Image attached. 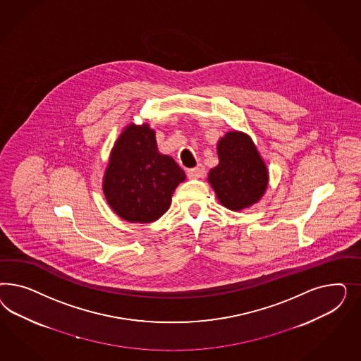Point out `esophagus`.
Returning a JSON list of instances; mask_svg holds the SVG:
<instances>
[{
	"instance_id": "obj_1",
	"label": "esophagus",
	"mask_w": 361,
	"mask_h": 361,
	"mask_svg": "<svg viewBox=\"0 0 361 361\" xmlns=\"http://www.w3.org/2000/svg\"><path fill=\"white\" fill-rule=\"evenodd\" d=\"M186 173H188L189 178H200V177L205 175V166L202 164H198L192 169H188Z\"/></svg>"
}]
</instances>
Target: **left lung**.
Masks as SVG:
<instances>
[{
    "instance_id": "left-lung-1",
    "label": "left lung",
    "mask_w": 361,
    "mask_h": 361,
    "mask_svg": "<svg viewBox=\"0 0 361 361\" xmlns=\"http://www.w3.org/2000/svg\"><path fill=\"white\" fill-rule=\"evenodd\" d=\"M219 164L209 172V183L219 202L230 210L249 208L263 196L269 175L252 139L228 132L217 145Z\"/></svg>"
}]
</instances>
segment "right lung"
Returning a JSON list of instances; mask_svg holds the SVG:
<instances>
[{
	"label": "right lung",
	"mask_w": 361,
	"mask_h": 361,
	"mask_svg": "<svg viewBox=\"0 0 361 361\" xmlns=\"http://www.w3.org/2000/svg\"><path fill=\"white\" fill-rule=\"evenodd\" d=\"M184 180L175 160L157 152L154 131L131 124L112 149L103 192L121 219L148 224L169 209L176 186Z\"/></svg>",
	"instance_id": "obj_1"
}]
</instances>
